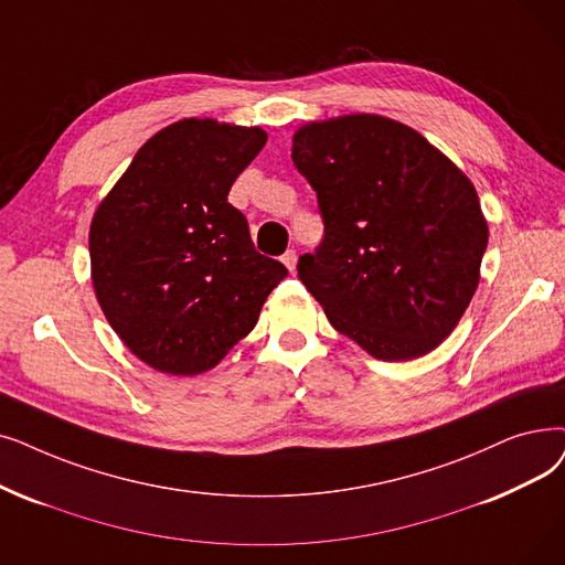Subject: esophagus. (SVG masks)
<instances>
[{
	"label": "esophagus",
	"mask_w": 565,
	"mask_h": 565,
	"mask_svg": "<svg viewBox=\"0 0 565 565\" xmlns=\"http://www.w3.org/2000/svg\"><path fill=\"white\" fill-rule=\"evenodd\" d=\"M281 263H284L288 269H296V265H298V254L292 252V249H288V252L281 256Z\"/></svg>",
	"instance_id": "1"
}]
</instances>
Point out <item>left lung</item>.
Here are the masks:
<instances>
[{"mask_svg": "<svg viewBox=\"0 0 565 565\" xmlns=\"http://www.w3.org/2000/svg\"><path fill=\"white\" fill-rule=\"evenodd\" d=\"M292 163L323 216L298 277L337 332L387 362L434 351L469 307L487 249L478 193L418 131L381 115L311 121Z\"/></svg>", "mask_w": 565, "mask_h": 565, "instance_id": "left-lung-1", "label": "left lung"}]
</instances>
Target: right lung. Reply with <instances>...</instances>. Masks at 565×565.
<instances>
[{
    "label": "right lung",
    "mask_w": 565,
    "mask_h": 565,
    "mask_svg": "<svg viewBox=\"0 0 565 565\" xmlns=\"http://www.w3.org/2000/svg\"><path fill=\"white\" fill-rule=\"evenodd\" d=\"M265 140L258 127L175 121L140 147L92 218L96 300L129 351L163 374L222 362L288 275L256 252L228 203Z\"/></svg>",
    "instance_id": "obj_1"
}]
</instances>
